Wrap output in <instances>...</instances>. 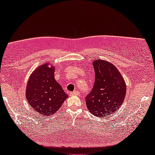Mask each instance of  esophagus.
<instances>
[{
  "label": "esophagus",
  "instance_id": "34e87169",
  "mask_svg": "<svg viewBox=\"0 0 155 155\" xmlns=\"http://www.w3.org/2000/svg\"><path fill=\"white\" fill-rule=\"evenodd\" d=\"M69 94H70V96H74V95H77V94H78V92H77V91H74V92H70V93H69Z\"/></svg>",
  "mask_w": 155,
  "mask_h": 155
}]
</instances>
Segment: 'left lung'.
Masks as SVG:
<instances>
[{
  "instance_id": "obj_1",
  "label": "left lung",
  "mask_w": 155,
  "mask_h": 155,
  "mask_svg": "<svg viewBox=\"0 0 155 155\" xmlns=\"http://www.w3.org/2000/svg\"><path fill=\"white\" fill-rule=\"evenodd\" d=\"M95 81L86 97V105L91 114L104 117L114 114L121 107L126 94V84L118 69L108 61H93Z\"/></svg>"
}]
</instances>
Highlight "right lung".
I'll return each mask as SVG.
<instances>
[{
  "label": "right lung",
  "mask_w": 155,
  "mask_h": 155,
  "mask_svg": "<svg viewBox=\"0 0 155 155\" xmlns=\"http://www.w3.org/2000/svg\"><path fill=\"white\" fill-rule=\"evenodd\" d=\"M43 63L33 71L26 87L25 97L31 108L42 116H50L59 110L68 97L54 78V66Z\"/></svg>",
  "instance_id": "right-lung-1"
}]
</instances>
